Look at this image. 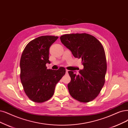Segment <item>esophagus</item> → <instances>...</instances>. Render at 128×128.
<instances>
[{
    "label": "esophagus",
    "mask_w": 128,
    "mask_h": 128,
    "mask_svg": "<svg viewBox=\"0 0 128 128\" xmlns=\"http://www.w3.org/2000/svg\"><path fill=\"white\" fill-rule=\"evenodd\" d=\"M68 71H69V70H66V74H68Z\"/></svg>",
    "instance_id": "esophagus-1"
}]
</instances>
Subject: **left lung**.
<instances>
[{
	"label": "left lung",
	"mask_w": 128,
	"mask_h": 128,
	"mask_svg": "<svg viewBox=\"0 0 128 128\" xmlns=\"http://www.w3.org/2000/svg\"><path fill=\"white\" fill-rule=\"evenodd\" d=\"M60 39L75 58H82L84 66L78 75L68 71L71 78L68 85L70 95L81 102L92 101L105 82L106 62L102 45L95 37L86 33L65 34Z\"/></svg>",
	"instance_id": "8db88e82"
}]
</instances>
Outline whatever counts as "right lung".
<instances>
[{"instance_id": "obj_1", "label": "right lung", "mask_w": 128, "mask_h": 128, "mask_svg": "<svg viewBox=\"0 0 128 128\" xmlns=\"http://www.w3.org/2000/svg\"><path fill=\"white\" fill-rule=\"evenodd\" d=\"M58 36H42L30 41L24 50L20 61V80L27 96L35 102L47 101L53 96L56 84L65 74V68L47 69L49 49Z\"/></svg>"}]
</instances>
